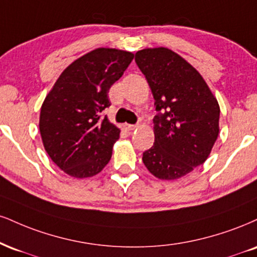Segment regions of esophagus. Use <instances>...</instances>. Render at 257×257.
<instances>
[{
	"label": "esophagus",
	"mask_w": 257,
	"mask_h": 257,
	"mask_svg": "<svg viewBox=\"0 0 257 257\" xmlns=\"http://www.w3.org/2000/svg\"><path fill=\"white\" fill-rule=\"evenodd\" d=\"M137 128H138V125H135V124H124V129L128 132L134 131V129H137Z\"/></svg>",
	"instance_id": "34e87169"
}]
</instances>
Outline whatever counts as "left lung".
Returning <instances> with one entry per match:
<instances>
[{
  "instance_id": "obj_1",
  "label": "left lung",
  "mask_w": 257,
  "mask_h": 257,
  "mask_svg": "<svg viewBox=\"0 0 257 257\" xmlns=\"http://www.w3.org/2000/svg\"><path fill=\"white\" fill-rule=\"evenodd\" d=\"M158 111L153 118L154 144L142 162L157 178L175 181L206 162L219 134V107L201 74L168 48L135 54Z\"/></svg>"
}]
</instances>
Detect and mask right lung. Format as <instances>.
Returning a JSON list of instances; mask_svg holds the SVG:
<instances>
[{"label": "right lung", "mask_w": 257, "mask_h": 257, "mask_svg": "<svg viewBox=\"0 0 257 257\" xmlns=\"http://www.w3.org/2000/svg\"><path fill=\"white\" fill-rule=\"evenodd\" d=\"M134 54L98 48L62 72L40 109L39 131L46 153L75 178L99 174L112 156L120 131L105 116L109 89L123 75Z\"/></svg>", "instance_id": "add662e5"}]
</instances>
